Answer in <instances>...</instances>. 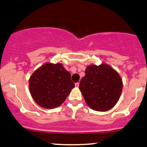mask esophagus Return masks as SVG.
<instances>
[{"label": "esophagus", "instance_id": "34e87169", "mask_svg": "<svg viewBox=\"0 0 147 147\" xmlns=\"http://www.w3.org/2000/svg\"><path fill=\"white\" fill-rule=\"evenodd\" d=\"M75 86L76 87H79V82H76V83H75Z\"/></svg>", "mask_w": 147, "mask_h": 147}]
</instances>
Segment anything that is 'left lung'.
I'll return each mask as SVG.
<instances>
[{
    "mask_svg": "<svg viewBox=\"0 0 147 147\" xmlns=\"http://www.w3.org/2000/svg\"><path fill=\"white\" fill-rule=\"evenodd\" d=\"M80 90L89 107L98 111L111 109L119 100L122 81L119 74L108 65H90L81 79Z\"/></svg>",
    "mask_w": 147,
    "mask_h": 147,
    "instance_id": "left-lung-1",
    "label": "left lung"
}]
</instances>
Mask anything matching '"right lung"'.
Masks as SVG:
<instances>
[{"instance_id": "right-lung-1", "label": "right lung", "mask_w": 147, "mask_h": 147, "mask_svg": "<svg viewBox=\"0 0 147 147\" xmlns=\"http://www.w3.org/2000/svg\"><path fill=\"white\" fill-rule=\"evenodd\" d=\"M74 87L70 73L59 63L45 64L29 79V90L33 99L46 109L61 105Z\"/></svg>"}]
</instances>
